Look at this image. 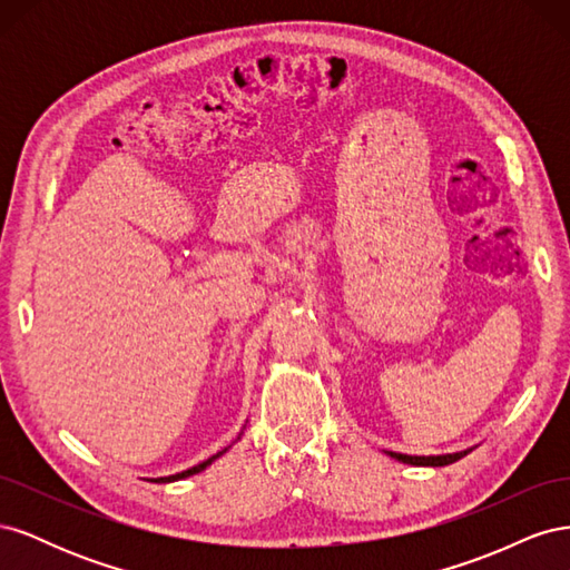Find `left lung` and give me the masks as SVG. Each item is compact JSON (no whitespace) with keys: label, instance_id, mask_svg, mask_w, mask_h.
Listing matches in <instances>:
<instances>
[{"label":"left lung","instance_id":"8db88e82","mask_svg":"<svg viewBox=\"0 0 570 570\" xmlns=\"http://www.w3.org/2000/svg\"><path fill=\"white\" fill-rule=\"evenodd\" d=\"M471 450H463V452H452V454H430V456H411V454H400V452H385L387 456L402 461V463H409V465H450L459 459H463L465 454H471Z\"/></svg>","mask_w":570,"mask_h":570}]
</instances>
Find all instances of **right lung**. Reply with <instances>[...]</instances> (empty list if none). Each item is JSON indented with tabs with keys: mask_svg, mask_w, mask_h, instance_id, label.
<instances>
[{
	"mask_svg": "<svg viewBox=\"0 0 570 570\" xmlns=\"http://www.w3.org/2000/svg\"><path fill=\"white\" fill-rule=\"evenodd\" d=\"M239 435H243V433H239ZM239 435H237V440H239ZM235 440V442H237ZM230 450V446H226V450H220L218 454H214V456H209V459H206V461H202V463H197V465H193V469H187V471H183V473H176V475H166V478H154L151 482H176V480H183V478H189V475H195V473H202L204 469H206V465H212L218 456H223V454H226Z\"/></svg>",
	"mask_w": 570,
	"mask_h": 570,
	"instance_id": "1",
	"label": "right lung"
}]
</instances>
